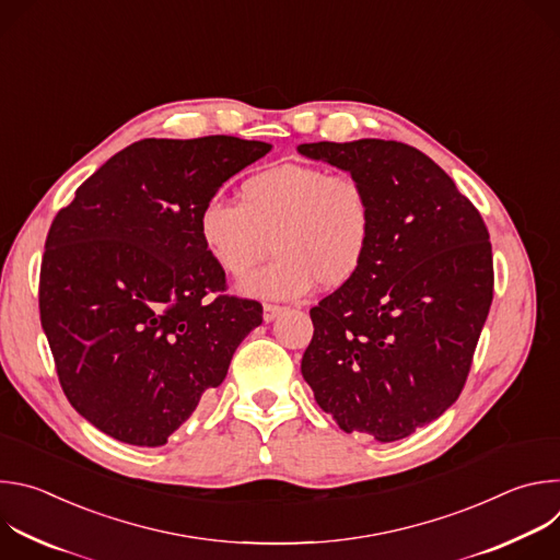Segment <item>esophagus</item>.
<instances>
[{
    "label": "esophagus",
    "mask_w": 560,
    "mask_h": 560,
    "mask_svg": "<svg viewBox=\"0 0 560 560\" xmlns=\"http://www.w3.org/2000/svg\"><path fill=\"white\" fill-rule=\"evenodd\" d=\"M281 312H283V307H281V305H272V303H266V305H264V322H266V324L275 322V318H277Z\"/></svg>",
    "instance_id": "obj_1"
}]
</instances>
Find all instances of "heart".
<instances>
[{
    "mask_svg": "<svg viewBox=\"0 0 560 560\" xmlns=\"http://www.w3.org/2000/svg\"><path fill=\"white\" fill-rule=\"evenodd\" d=\"M199 238L230 277H244L272 236L270 264L238 290L255 299L288 301L314 288H341L368 261L374 206L365 184L322 166L281 164L242 186V203L210 197L199 210Z\"/></svg>",
    "mask_w": 560,
    "mask_h": 560,
    "instance_id": "heart-1",
    "label": "heart"
}]
</instances>
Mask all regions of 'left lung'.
I'll list each match as a JSON object with an SVG mask.
<instances>
[{
  "label": "left lung",
  "instance_id": "1",
  "mask_svg": "<svg viewBox=\"0 0 560 560\" xmlns=\"http://www.w3.org/2000/svg\"><path fill=\"white\" fill-rule=\"evenodd\" d=\"M296 150L361 179L374 206L368 261L310 310L314 335L301 374L343 432L406 439L465 385L492 305L488 228L450 175L408 143Z\"/></svg>",
  "mask_w": 560,
  "mask_h": 560
}]
</instances>
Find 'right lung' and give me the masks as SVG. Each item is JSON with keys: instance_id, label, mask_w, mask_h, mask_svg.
<instances>
[{"instance_id": "1", "label": "right lung", "mask_w": 560, "mask_h": 560, "mask_svg": "<svg viewBox=\"0 0 560 560\" xmlns=\"http://www.w3.org/2000/svg\"><path fill=\"white\" fill-rule=\"evenodd\" d=\"M266 141L141 139L77 188L48 230L39 314L70 406L104 434L159 447L221 385L264 307L225 290L199 210Z\"/></svg>"}]
</instances>
